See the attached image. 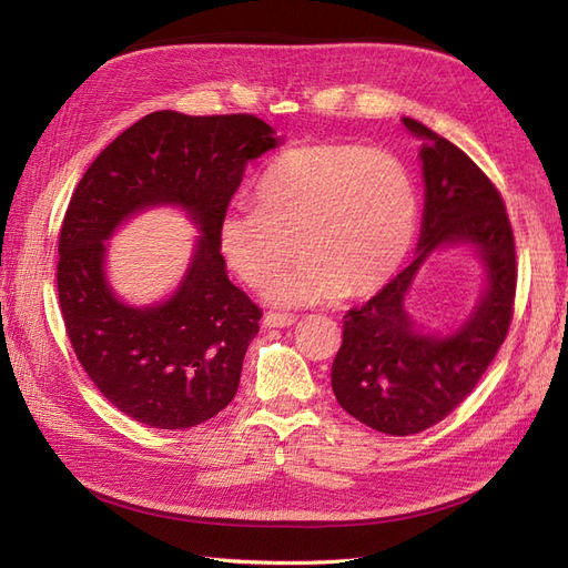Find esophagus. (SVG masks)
<instances>
[{
  "label": "esophagus",
  "mask_w": 568,
  "mask_h": 568,
  "mask_svg": "<svg viewBox=\"0 0 568 568\" xmlns=\"http://www.w3.org/2000/svg\"><path fill=\"white\" fill-rule=\"evenodd\" d=\"M296 315H291V313H267L265 317H263V324L265 326H280V329H284V326H291V324H296Z\"/></svg>",
  "instance_id": "1"
}]
</instances>
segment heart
Listing matches in <instances>:
<instances>
[{"mask_svg":"<svg viewBox=\"0 0 568 568\" xmlns=\"http://www.w3.org/2000/svg\"><path fill=\"white\" fill-rule=\"evenodd\" d=\"M257 205H232L217 244L253 288L274 283L270 301L313 305L338 294L379 291L403 267L419 227V192L409 168L388 149L320 142L284 151L255 184Z\"/></svg>","mask_w":568,"mask_h":568,"instance_id":"b5f03b06","label":"heart"}]
</instances>
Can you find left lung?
<instances>
[{"mask_svg":"<svg viewBox=\"0 0 568 568\" xmlns=\"http://www.w3.org/2000/svg\"><path fill=\"white\" fill-rule=\"evenodd\" d=\"M403 125L422 142L419 253L379 294L346 313L332 367L338 405L388 436L426 432L467 398L507 338L517 296V246L503 194L453 142L412 118H403ZM450 243L479 248L489 288L457 335L419 337L404 313V296L427 253Z\"/></svg>","mask_w":568,"mask_h":568,"instance_id":"1","label":"left lung"}]
</instances>
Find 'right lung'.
<instances>
[{
  "instance_id": "obj_1",
  "label": "right lung",
  "mask_w": 568,
  "mask_h": 568,
  "mask_svg": "<svg viewBox=\"0 0 568 568\" xmlns=\"http://www.w3.org/2000/svg\"><path fill=\"white\" fill-rule=\"evenodd\" d=\"M272 132L251 113L156 111L118 134L75 186L57 265L65 334L101 395L134 422L189 428L236 395L263 311L227 280L217 230L246 163L277 146ZM156 202H180L204 236L173 300L130 308L105 286L103 242Z\"/></svg>"
}]
</instances>
